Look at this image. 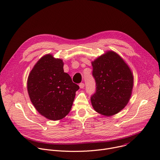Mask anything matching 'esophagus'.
Wrapping results in <instances>:
<instances>
[{
	"mask_svg": "<svg viewBox=\"0 0 160 160\" xmlns=\"http://www.w3.org/2000/svg\"><path fill=\"white\" fill-rule=\"evenodd\" d=\"M79 86H80V89H83V88H84L85 84H84L83 83H80Z\"/></svg>",
	"mask_w": 160,
	"mask_h": 160,
	"instance_id": "34e87169",
	"label": "esophagus"
}]
</instances>
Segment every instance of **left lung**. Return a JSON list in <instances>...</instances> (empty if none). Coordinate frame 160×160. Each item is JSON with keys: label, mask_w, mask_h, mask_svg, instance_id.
<instances>
[{"label": "left lung", "mask_w": 160, "mask_h": 160, "mask_svg": "<svg viewBox=\"0 0 160 160\" xmlns=\"http://www.w3.org/2000/svg\"><path fill=\"white\" fill-rule=\"evenodd\" d=\"M96 91L91 101L94 110L112 116L128 103L133 87V75L122 58L113 51H107L92 62Z\"/></svg>", "instance_id": "1"}]
</instances>
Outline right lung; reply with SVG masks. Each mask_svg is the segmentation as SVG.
I'll list each match as a JSON object with an SVG mask.
<instances>
[{
  "label": "right lung",
  "mask_w": 160,
  "mask_h": 160,
  "mask_svg": "<svg viewBox=\"0 0 160 160\" xmlns=\"http://www.w3.org/2000/svg\"><path fill=\"white\" fill-rule=\"evenodd\" d=\"M64 62L52 54L42 56L27 79V91L36 110L52 121L69 113L79 86L64 72Z\"/></svg>",
  "instance_id": "add662e5"
}]
</instances>
